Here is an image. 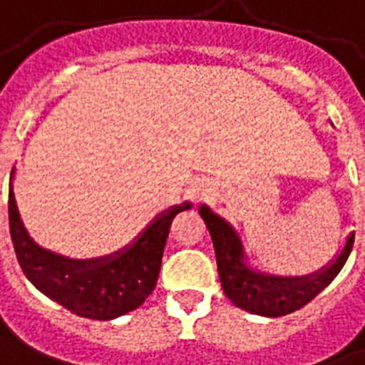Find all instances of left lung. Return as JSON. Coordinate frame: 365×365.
Here are the masks:
<instances>
[{"label":"left lung","instance_id":"left-lung-1","mask_svg":"<svg viewBox=\"0 0 365 365\" xmlns=\"http://www.w3.org/2000/svg\"><path fill=\"white\" fill-rule=\"evenodd\" d=\"M199 215L203 217L215 244L218 277L224 294L240 309L265 317H282L309 304L341 272L354 244V234H350L341 255L323 271L309 277L280 279L265 272L251 271L245 265L237 234L232 230L230 224L224 222L209 207L203 205Z\"/></svg>","mask_w":365,"mask_h":365}]
</instances>
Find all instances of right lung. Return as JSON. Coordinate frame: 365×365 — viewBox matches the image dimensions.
I'll use <instances>...</instances> for the list:
<instances>
[{
  "mask_svg": "<svg viewBox=\"0 0 365 365\" xmlns=\"http://www.w3.org/2000/svg\"><path fill=\"white\" fill-rule=\"evenodd\" d=\"M183 209L190 205L156 218L131 247L118 255L73 261L32 242L9 187V232L19 265L40 292L79 317L108 321L137 309L155 290L170 224Z\"/></svg>",
  "mask_w": 365,
  "mask_h": 365,
  "instance_id": "obj_1",
  "label": "right lung"
}]
</instances>
